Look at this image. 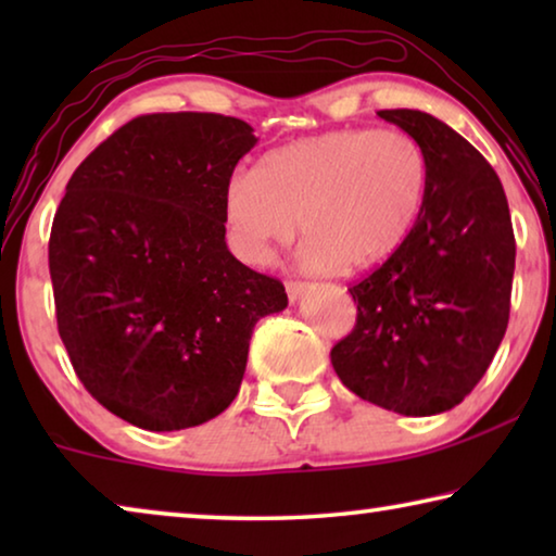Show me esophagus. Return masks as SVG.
<instances>
[{
	"label": "esophagus",
	"instance_id": "esophagus-1",
	"mask_svg": "<svg viewBox=\"0 0 556 556\" xmlns=\"http://www.w3.org/2000/svg\"><path fill=\"white\" fill-rule=\"evenodd\" d=\"M285 287H287V294H289V299L291 301H296L301 294H304L306 291V281H299V279H287L285 281Z\"/></svg>",
	"mask_w": 556,
	"mask_h": 556
}]
</instances>
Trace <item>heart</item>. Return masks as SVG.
I'll use <instances>...</instances> for the list:
<instances>
[{
    "mask_svg": "<svg viewBox=\"0 0 556 556\" xmlns=\"http://www.w3.org/2000/svg\"><path fill=\"white\" fill-rule=\"evenodd\" d=\"M427 181V154L407 131L333 129L271 149L255 174L235 172L223 211L232 248L250 265H269L299 220L301 265L368 269L409 238Z\"/></svg>",
    "mask_w": 556,
    "mask_h": 556,
    "instance_id": "1",
    "label": "heart"
}]
</instances>
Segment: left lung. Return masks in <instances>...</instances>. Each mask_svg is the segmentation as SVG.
<instances>
[{
    "label": "left lung",
    "mask_w": 556,
    "mask_h": 556,
    "mask_svg": "<svg viewBox=\"0 0 556 556\" xmlns=\"http://www.w3.org/2000/svg\"><path fill=\"white\" fill-rule=\"evenodd\" d=\"M421 144L429 181L402 248L357 281L353 331L333 370L361 400L404 417L464 402L510 318L515 235L503 184L458 131L419 110H380Z\"/></svg>",
    "instance_id": "1"
}]
</instances>
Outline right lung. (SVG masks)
<instances>
[{"label":"right lung","mask_w":556,"mask_h":556,"mask_svg":"<svg viewBox=\"0 0 556 556\" xmlns=\"http://www.w3.org/2000/svg\"><path fill=\"white\" fill-rule=\"evenodd\" d=\"M257 144L215 112L135 117L65 186L49 240L55 321L78 380L139 429L199 427L240 390L279 279L225 244L223 193Z\"/></svg>","instance_id":"right-lung-1"}]
</instances>
